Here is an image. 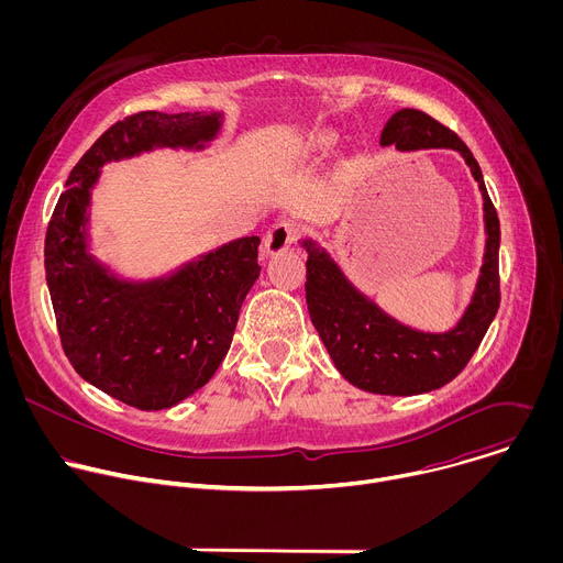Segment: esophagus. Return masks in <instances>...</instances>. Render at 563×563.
<instances>
[{"instance_id": "obj_1", "label": "esophagus", "mask_w": 563, "mask_h": 563, "mask_svg": "<svg viewBox=\"0 0 563 563\" xmlns=\"http://www.w3.org/2000/svg\"><path fill=\"white\" fill-rule=\"evenodd\" d=\"M300 235V227L296 222H278L274 224L267 235H265V245H263V252L267 256H276V254H283L287 250H291V245L296 243V238Z\"/></svg>"}]
</instances>
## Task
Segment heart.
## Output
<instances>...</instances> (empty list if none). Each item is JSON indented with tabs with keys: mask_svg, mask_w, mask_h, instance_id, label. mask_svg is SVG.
Listing matches in <instances>:
<instances>
[{
	"mask_svg": "<svg viewBox=\"0 0 563 563\" xmlns=\"http://www.w3.org/2000/svg\"><path fill=\"white\" fill-rule=\"evenodd\" d=\"M336 144V133L332 131H316L309 135V140L305 142L300 155H311V153H325Z\"/></svg>",
	"mask_w": 563,
	"mask_h": 563,
	"instance_id": "obj_1",
	"label": "heart"
}]
</instances>
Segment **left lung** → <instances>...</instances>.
Here are the masks:
<instances>
[{
  "label": "left lung",
  "instance_id": "obj_1",
  "mask_svg": "<svg viewBox=\"0 0 563 563\" xmlns=\"http://www.w3.org/2000/svg\"><path fill=\"white\" fill-rule=\"evenodd\" d=\"M398 151L452 148L470 167L484 198L486 245L472 296L456 323L445 332H423L400 323L361 291L328 247L307 235L305 298L311 323L328 347L336 369L354 387L385 396H415L443 387L472 358L499 309V218L484 176L456 133L417 109L391 113L380 146Z\"/></svg>",
  "mask_w": 563,
  "mask_h": 563
}]
</instances>
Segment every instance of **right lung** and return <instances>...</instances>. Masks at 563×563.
Masks as SVG:
<instances>
[{"instance_id":"add662e5","label":"right lung","mask_w":563,"mask_h":563,"mask_svg":"<svg viewBox=\"0 0 563 563\" xmlns=\"http://www.w3.org/2000/svg\"><path fill=\"white\" fill-rule=\"evenodd\" d=\"M222 122L220 111H142L115 122L73 167L48 222L44 267L64 354L85 380L137 410H169L216 374L261 276V238H235L167 274L129 278L93 254V189L109 163L209 148Z\"/></svg>"}]
</instances>
